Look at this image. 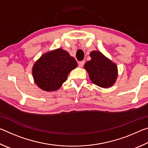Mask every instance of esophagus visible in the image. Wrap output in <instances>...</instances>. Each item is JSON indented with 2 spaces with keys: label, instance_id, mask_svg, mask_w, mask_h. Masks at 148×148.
I'll list each match as a JSON object with an SVG mask.
<instances>
[{
  "label": "esophagus",
  "instance_id": "esophagus-1",
  "mask_svg": "<svg viewBox=\"0 0 148 148\" xmlns=\"http://www.w3.org/2000/svg\"><path fill=\"white\" fill-rule=\"evenodd\" d=\"M84 64H85V61H80V62H78V65H79V67H83L84 66Z\"/></svg>",
  "mask_w": 148,
  "mask_h": 148
}]
</instances>
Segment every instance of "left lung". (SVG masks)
Listing matches in <instances>:
<instances>
[{"label":"left lung","mask_w":148,"mask_h":148,"mask_svg":"<svg viewBox=\"0 0 148 148\" xmlns=\"http://www.w3.org/2000/svg\"><path fill=\"white\" fill-rule=\"evenodd\" d=\"M91 59L84 64L90 79L94 84L103 88L113 86L117 77V66L101 52L92 51Z\"/></svg>","instance_id":"obj_1"}]
</instances>
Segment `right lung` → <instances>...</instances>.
I'll list each match as a JSON object with an SVG mask.
<instances>
[{
    "label": "right lung",
    "instance_id": "right-lung-1",
    "mask_svg": "<svg viewBox=\"0 0 148 148\" xmlns=\"http://www.w3.org/2000/svg\"><path fill=\"white\" fill-rule=\"evenodd\" d=\"M77 63L65 50L59 48L42 56L32 67L35 84L46 91H57Z\"/></svg>",
    "mask_w": 148,
    "mask_h": 148
}]
</instances>
